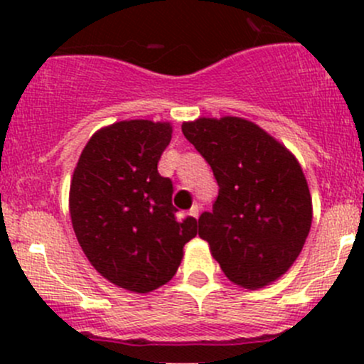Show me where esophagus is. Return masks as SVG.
Wrapping results in <instances>:
<instances>
[{
    "label": "esophagus",
    "instance_id": "obj_1",
    "mask_svg": "<svg viewBox=\"0 0 364 364\" xmlns=\"http://www.w3.org/2000/svg\"><path fill=\"white\" fill-rule=\"evenodd\" d=\"M190 216H193V218H199V205H192V208H190Z\"/></svg>",
    "mask_w": 364,
    "mask_h": 364
}]
</instances>
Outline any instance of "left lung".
I'll list each match as a JSON object with an SVG mask.
<instances>
[{
	"mask_svg": "<svg viewBox=\"0 0 364 364\" xmlns=\"http://www.w3.org/2000/svg\"><path fill=\"white\" fill-rule=\"evenodd\" d=\"M211 165L218 197L199 218V236L225 277L257 291L296 262L311 227V196L299 161L245 117H199L181 124Z\"/></svg>",
	"mask_w": 364,
	"mask_h": 364,
	"instance_id": "1",
	"label": "left lung"
}]
</instances>
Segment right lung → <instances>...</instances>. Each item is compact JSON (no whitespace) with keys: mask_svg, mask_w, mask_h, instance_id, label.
Masks as SVG:
<instances>
[{"mask_svg":"<svg viewBox=\"0 0 364 364\" xmlns=\"http://www.w3.org/2000/svg\"><path fill=\"white\" fill-rule=\"evenodd\" d=\"M167 121L124 119L91 135L73 168L70 218L91 266L124 291L148 294L178 271L197 220L178 218L159 160Z\"/></svg>","mask_w":364,"mask_h":364,"instance_id":"1","label":"right lung"}]
</instances>
